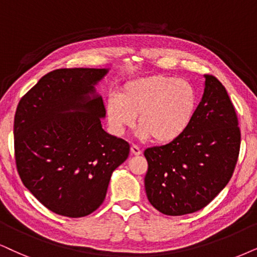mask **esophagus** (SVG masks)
Listing matches in <instances>:
<instances>
[{
	"label": "esophagus",
	"mask_w": 257,
	"mask_h": 257,
	"mask_svg": "<svg viewBox=\"0 0 257 257\" xmlns=\"http://www.w3.org/2000/svg\"><path fill=\"white\" fill-rule=\"evenodd\" d=\"M131 153L133 155H140L141 154V149H140L138 146H135V145H132L131 146Z\"/></svg>",
	"instance_id": "34e87169"
}]
</instances>
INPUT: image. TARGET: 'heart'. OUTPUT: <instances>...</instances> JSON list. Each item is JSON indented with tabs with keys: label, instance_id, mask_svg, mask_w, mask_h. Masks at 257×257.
<instances>
[{
	"label": "heart",
	"instance_id": "b5f03b06",
	"mask_svg": "<svg viewBox=\"0 0 257 257\" xmlns=\"http://www.w3.org/2000/svg\"><path fill=\"white\" fill-rule=\"evenodd\" d=\"M197 103V91L188 80L153 74L125 83L119 96L108 100L106 115L117 134L134 125L138 116L140 138L166 145L188 128Z\"/></svg>",
	"mask_w": 257,
	"mask_h": 257
}]
</instances>
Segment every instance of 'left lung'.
<instances>
[{
  "mask_svg": "<svg viewBox=\"0 0 257 257\" xmlns=\"http://www.w3.org/2000/svg\"><path fill=\"white\" fill-rule=\"evenodd\" d=\"M204 78L203 97L184 134L145 151L146 194L167 216L206 206L229 183L238 158L241 133L235 108L216 77Z\"/></svg>",
  "mask_w": 257,
  "mask_h": 257,
  "instance_id": "8db88e82",
  "label": "left lung"
}]
</instances>
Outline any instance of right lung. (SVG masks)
I'll return each mask as SVG.
<instances>
[{
  "instance_id": "1",
  "label": "right lung",
  "mask_w": 257,
  "mask_h": 257,
  "mask_svg": "<svg viewBox=\"0 0 257 257\" xmlns=\"http://www.w3.org/2000/svg\"><path fill=\"white\" fill-rule=\"evenodd\" d=\"M109 69H60L41 78L19 103L15 160L22 183L52 212L78 218L104 201L128 142L102 126L96 85Z\"/></svg>"
}]
</instances>
